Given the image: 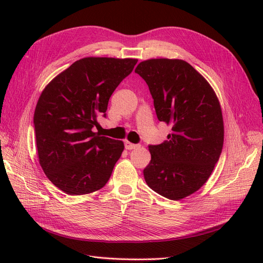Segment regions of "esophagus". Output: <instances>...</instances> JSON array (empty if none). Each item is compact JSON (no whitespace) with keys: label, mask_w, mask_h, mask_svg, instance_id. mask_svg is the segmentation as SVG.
<instances>
[{"label":"esophagus","mask_w":263,"mask_h":263,"mask_svg":"<svg viewBox=\"0 0 263 263\" xmlns=\"http://www.w3.org/2000/svg\"><path fill=\"white\" fill-rule=\"evenodd\" d=\"M137 147H138L137 145L132 144V142H129L128 140L125 141V148H126L127 150H132V149H135V148H137Z\"/></svg>","instance_id":"1"}]
</instances>
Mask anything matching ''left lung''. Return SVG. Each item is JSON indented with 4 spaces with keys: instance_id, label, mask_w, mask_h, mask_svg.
I'll list each match as a JSON object with an SVG mask.
<instances>
[{
    "instance_id": "8db88e82",
    "label": "left lung",
    "mask_w": 263,
    "mask_h": 263,
    "mask_svg": "<svg viewBox=\"0 0 263 263\" xmlns=\"http://www.w3.org/2000/svg\"><path fill=\"white\" fill-rule=\"evenodd\" d=\"M135 72L149 86L158 119L172 130L168 140L149 146L146 183L169 200H182L205 184L221 154L224 121L218 98L184 60L148 59Z\"/></svg>"
}]
</instances>
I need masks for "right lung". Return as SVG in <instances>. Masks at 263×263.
Masks as SVG:
<instances>
[{"label":"right lung","instance_id":"right-lung-1","mask_svg":"<svg viewBox=\"0 0 263 263\" xmlns=\"http://www.w3.org/2000/svg\"><path fill=\"white\" fill-rule=\"evenodd\" d=\"M138 59L86 57L46 85L34 113L39 164L52 184L69 195L104 186L124 142L94 133L108 100Z\"/></svg>","mask_w":263,"mask_h":263}]
</instances>
